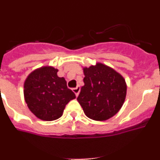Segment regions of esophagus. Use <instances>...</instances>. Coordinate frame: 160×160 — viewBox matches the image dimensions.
<instances>
[{
    "label": "esophagus",
    "instance_id": "obj_1",
    "mask_svg": "<svg viewBox=\"0 0 160 160\" xmlns=\"http://www.w3.org/2000/svg\"><path fill=\"white\" fill-rule=\"evenodd\" d=\"M73 91L74 92V94H75L76 97H78L79 94V92H80V87L78 86V87H75V88H73Z\"/></svg>",
    "mask_w": 160,
    "mask_h": 160
}]
</instances>
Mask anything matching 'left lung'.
Masks as SVG:
<instances>
[{"label": "left lung", "mask_w": 160, "mask_h": 160, "mask_svg": "<svg viewBox=\"0 0 160 160\" xmlns=\"http://www.w3.org/2000/svg\"><path fill=\"white\" fill-rule=\"evenodd\" d=\"M85 85L77 100L85 114L96 121H104L118 112L127 94L121 74L102 63L84 68Z\"/></svg>", "instance_id": "left-lung-1"}]
</instances>
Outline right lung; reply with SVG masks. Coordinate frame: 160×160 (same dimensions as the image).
I'll list each match as a JSON object with an SVG mask.
<instances>
[{"instance_id":"obj_1","label":"right lung","mask_w":160,"mask_h":160,"mask_svg":"<svg viewBox=\"0 0 160 160\" xmlns=\"http://www.w3.org/2000/svg\"><path fill=\"white\" fill-rule=\"evenodd\" d=\"M57 69L45 66L34 70L24 84L25 102L32 114L45 121L62 115L66 105L76 96L67 87L64 78L57 75Z\"/></svg>"}]
</instances>
